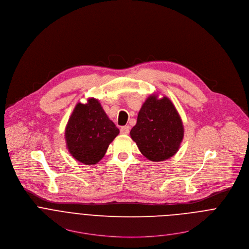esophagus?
<instances>
[{"instance_id":"obj_1","label":"esophagus","mask_w":249,"mask_h":249,"mask_svg":"<svg viewBox=\"0 0 249 249\" xmlns=\"http://www.w3.org/2000/svg\"><path fill=\"white\" fill-rule=\"evenodd\" d=\"M129 130H130V127L128 125H125V126H123L121 127V133L124 134V135H127L129 133Z\"/></svg>"}]
</instances>
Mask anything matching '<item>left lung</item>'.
Wrapping results in <instances>:
<instances>
[{
	"label": "left lung",
	"mask_w": 249,
	"mask_h": 249,
	"mask_svg": "<svg viewBox=\"0 0 249 249\" xmlns=\"http://www.w3.org/2000/svg\"><path fill=\"white\" fill-rule=\"evenodd\" d=\"M183 132L181 117L172 102L152 94L142 106L130 136L145 158L161 161L177 153Z\"/></svg>",
	"instance_id": "obj_1"
}]
</instances>
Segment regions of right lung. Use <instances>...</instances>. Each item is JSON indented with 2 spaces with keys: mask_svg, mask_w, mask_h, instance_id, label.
<instances>
[{
  "mask_svg": "<svg viewBox=\"0 0 249 249\" xmlns=\"http://www.w3.org/2000/svg\"><path fill=\"white\" fill-rule=\"evenodd\" d=\"M120 133L97 99L86 105L78 103L66 127L65 138L73 158L85 164H95L105 156L108 145Z\"/></svg>",
  "mask_w": 249,
  "mask_h": 249,
  "instance_id": "add662e5",
  "label": "right lung"
}]
</instances>
